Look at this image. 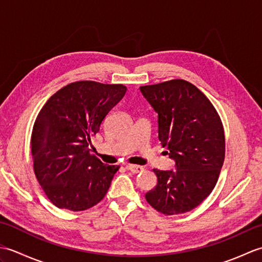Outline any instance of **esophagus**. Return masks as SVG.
<instances>
[{"label":"esophagus","mask_w":262,"mask_h":262,"mask_svg":"<svg viewBox=\"0 0 262 262\" xmlns=\"http://www.w3.org/2000/svg\"><path fill=\"white\" fill-rule=\"evenodd\" d=\"M126 169L129 170L132 173H138V172H142L144 169L141 165H136V164H127Z\"/></svg>","instance_id":"esophagus-1"}]
</instances>
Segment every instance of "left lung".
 <instances>
[{"label": "left lung", "instance_id": "1", "mask_svg": "<svg viewBox=\"0 0 262 262\" xmlns=\"http://www.w3.org/2000/svg\"><path fill=\"white\" fill-rule=\"evenodd\" d=\"M158 114L159 140L176 170H158L147 203L165 215L193 209L213 190L224 162L225 137L220 116L205 94L185 80L141 86Z\"/></svg>", "mask_w": 262, "mask_h": 262}]
</instances>
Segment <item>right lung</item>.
<instances>
[{
    "instance_id": "obj_1",
    "label": "right lung",
    "mask_w": 262,
    "mask_h": 262,
    "mask_svg": "<svg viewBox=\"0 0 262 262\" xmlns=\"http://www.w3.org/2000/svg\"><path fill=\"white\" fill-rule=\"evenodd\" d=\"M126 91L122 84L74 82L53 94L38 114L31 136L33 170L56 207L84 210L107 193L119 165L102 163L89 146Z\"/></svg>"
}]
</instances>
